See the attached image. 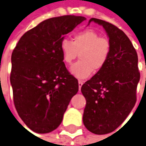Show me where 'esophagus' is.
Returning <instances> with one entry per match:
<instances>
[{
  "instance_id": "esophagus-1",
  "label": "esophagus",
  "mask_w": 146,
  "mask_h": 146,
  "mask_svg": "<svg viewBox=\"0 0 146 146\" xmlns=\"http://www.w3.org/2000/svg\"><path fill=\"white\" fill-rule=\"evenodd\" d=\"M84 81L83 80H79V88H80V90L81 89V87H82V85L84 84Z\"/></svg>"
}]
</instances>
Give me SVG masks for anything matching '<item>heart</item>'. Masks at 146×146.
<instances>
[{
	"label": "heart",
	"mask_w": 146,
	"mask_h": 146,
	"mask_svg": "<svg viewBox=\"0 0 146 146\" xmlns=\"http://www.w3.org/2000/svg\"><path fill=\"white\" fill-rule=\"evenodd\" d=\"M60 50L66 65H71L80 54V60L71 66V73L78 79H86L93 71H101L107 64L111 44L96 30L87 29L75 33L72 41L62 39Z\"/></svg>",
	"instance_id": "1"
}]
</instances>
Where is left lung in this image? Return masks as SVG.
Returning a JSON list of instances; mask_svg holds the SVG:
<instances>
[{
  "instance_id": "8db88e82",
  "label": "left lung",
  "mask_w": 146,
  "mask_h": 146,
  "mask_svg": "<svg viewBox=\"0 0 146 146\" xmlns=\"http://www.w3.org/2000/svg\"><path fill=\"white\" fill-rule=\"evenodd\" d=\"M103 25L111 44L107 64L81 88L86 99L83 121L95 134H106L117 129L137 101L140 80L137 54L123 31L105 21L91 18Z\"/></svg>"
}]
</instances>
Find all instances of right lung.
<instances>
[{"instance_id":"right-lung-1","label":"right lung","mask_w":146,"mask_h":146,"mask_svg":"<svg viewBox=\"0 0 146 146\" xmlns=\"http://www.w3.org/2000/svg\"><path fill=\"white\" fill-rule=\"evenodd\" d=\"M85 19L65 15L43 21L25 32L13 50L10 83L14 105L21 119L35 133L56 129L79 91L78 80L63 62L60 42Z\"/></svg>"}]
</instances>
